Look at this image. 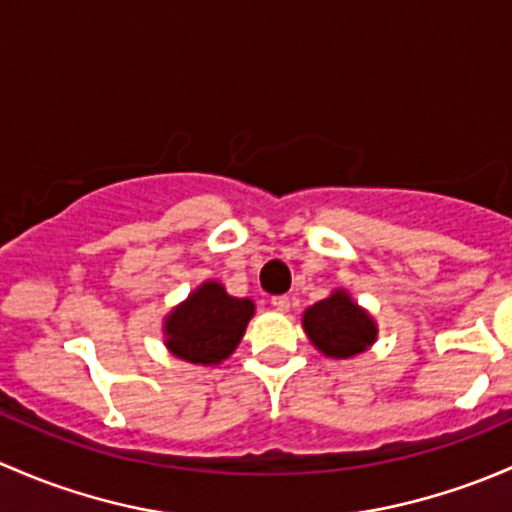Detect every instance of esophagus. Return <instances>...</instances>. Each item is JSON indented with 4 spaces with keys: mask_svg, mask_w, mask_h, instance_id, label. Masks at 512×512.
<instances>
[{
    "mask_svg": "<svg viewBox=\"0 0 512 512\" xmlns=\"http://www.w3.org/2000/svg\"><path fill=\"white\" fill-rule=\"evenodd\" d=\"M271 305L276 310H281V313H288V310H291V300H288V295H273Z\"/></svg>",
    "mask_w": 512,
    "mask_h": 512,
    "instance_id": "1",
    "label": "esophagus"
}]
</instances>
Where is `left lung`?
<instances>
[{
	"label": "left lung",
	"mask_w": 512,
	"mask_h": 512,
	"mask_svg": "<svg viewBox=\"0 0 512 512\" xmlns=\"http://www.w3.org/2000/svg\"><path fill=\"white\" fill-rule=\"evenodd\" d=\"M303 330L315 350L333 360H350L377 342V323L345 288H335L303 313Z\"/></svg>",
	"instance_id": "obj_1"
}]
</instances>
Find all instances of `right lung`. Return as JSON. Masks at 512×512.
<instances>
[{
	"mask_svg": "<svg viewBox=\"0 0 512 512\" xmlns=\"http://www.w3.org/2000/svg\"><path fill=\"white\" fill-rule=\"evenodd\" d=\"M254 313L251 298H234L219 281H204L165 315V347L189 365H221L234 355Z\"/></svg>",
	"mask_w": 512,
	"mask_h": 512,
	"instance_id": "1",
	"label": "right lung"
}]
</instances>
